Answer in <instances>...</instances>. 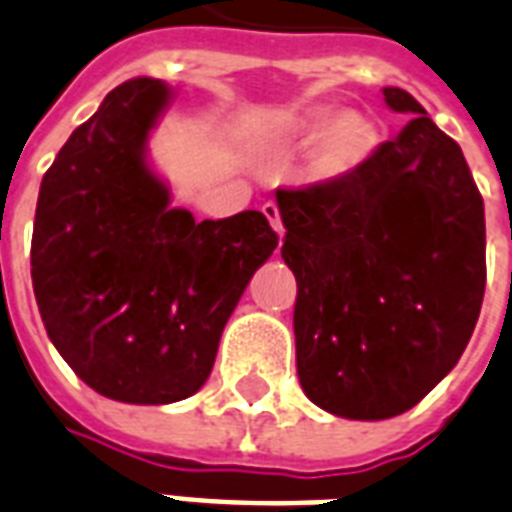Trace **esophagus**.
<instances>
[{
  "mask_svg": "<svg viewBox=\"0 0 512 512\" xmlns=\"http://www.w3.org/2000/svg\"><path fill=\"white\" fill-rule=\"evenodd\" d=\"M261 211H264V216H267L269 219V224H272V229H275L277 235L283 237V221H280V211H277V205L275 202H264V208H261Z\"/></svg>",
  "mask_w": 512,
  "mask_h": 512,
  "instance_id": "34e87169",
  "label": "esophagus"
}]
</instances>
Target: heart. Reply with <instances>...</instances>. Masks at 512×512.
Instances as JSON below:
<instances>
[{"mask_svg":"<svg viewBox=\"0 0 512 512\" xmlns=\"http://www.w3.org/2000/svg\"><path fill=\"white\" fill-rule=\"evenodd\" d=\"M283 136L291 141L310 138L307 173L320 184H334L358 173L376 141L374 125L366 114L355 109L334 112L328 106L291 117L283 125Z\"/></svg>","mask_w":512,"mask_h":512,"instance_id":"heart-1","label":"heart"}]
</instances>
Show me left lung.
Returning a JSON list of instances; mask_svg holds the SVG:
<instances>
[{
    "mask_svg": "<svg viewBox=\"0 0 512 512\" xmlns=\"http://www.w3.org/2000/svg\"><path fill=\"white\" fill-rule=\"evenodd\" d=\"M358 173L277 189L283 259L296 275V371L315 406L390 419L417 406L462 358L486 288L483 197L454 138L417 98Z\"/></svg>",
    "mask_w": 512,
    "mask_h": 512,
    "instance_id": "obj_1",
    "label": "left lung"
}]
</instances>
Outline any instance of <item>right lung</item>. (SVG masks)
Wrapping results in <instances>:
<instances>
[{
	"mask_svg": "<svg viewBox=\"0 0 512 512\" xmlns=\"http://www.w3.org/2000/svg\"><path fill=\"white\" fill-rule=\"evenodd\" d=\"M170 104L160 79L122 82L42 178L31 280L50 342L106 398L176 403L211 376L221 331L277 248L264 213L194 221L146 162Z\"/></svg>",
	"mask_w": 512,
	"mask_h": 512,
	"instance_id": "obj_1",
	"label": "right lung"
}]
</instances>
